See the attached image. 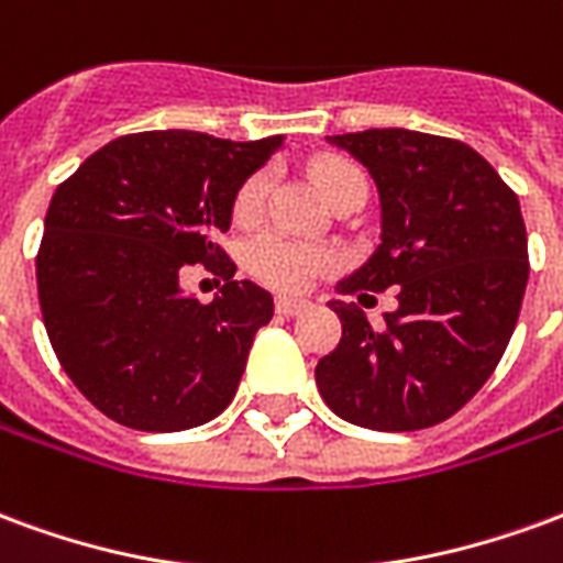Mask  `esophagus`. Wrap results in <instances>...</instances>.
Listing matches in <instances>:
<instances>
[{
	"label": "esophagus",
	"instance_id": "1",
	"mask_svg": "<svg viewBox=\"0 0 563 563\" xmlns=\"http://www.w3.org/2000/svg\"><path fill=\"white\" fill-rule=\"evenodd\" d=\"M274 307H277V313H283V317H298V313H305L307 301L305 298H289V295H280L277 301H274Z\"/></svg>",
	"mask_w": 563,
	"mask_h": 563
}]
</instances>
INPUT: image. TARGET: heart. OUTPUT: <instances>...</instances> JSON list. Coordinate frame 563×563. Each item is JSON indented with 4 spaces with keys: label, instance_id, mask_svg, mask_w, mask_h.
Wrapping results in <instances>:
<instances>
[{
    "label": "heart",
    "instance_id": "1",
    "mask_svg": "<svg viewBox=\"0 0 563 563\" xmlns=\"http://www.w3.org/2000/svg\"><path fill=\"white\" fill-rule=\"evenodd\" d=\"M310 174H313L319 192L325 196L329 205L353 196V192H367V174L355 162L341 159V156H322V159L310 165ZM268 192L271 174H250L244 184L238 186V192H234V222L253 225V222L262 220ZM331 265H334V256H331L329 250L305 244V241H292V238L277 232L262 234V238H256L253 244L246 246V268H250V274L274 286V289H283V292L307 289Z\"/></svg>",
    "mask_w": 563,
    "mask_h": 563
}]
</instances>
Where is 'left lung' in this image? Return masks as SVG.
Returning a JSON list of instances; mask_svg holds the SVG:
<instances>
[{
  "label": "left lung",
  "mask_w": 563,
  "mask_h": 563,
  "mask_svg": "<svg viewBox=\"0 0 563 563\" xmlns=\"http://www.w3.org/2000/svg\"><path fill=\"white\" fill-rule=\"evenodd\" d=\"M325 141L371 172L383 217L374 256L338 292L395 286L398 310L374 329L355 301H331L343 334L319 358V395L362 428H431L483 389L519 322L531 271L519 198L464 141L410 129Z\"/></svg>",
  "instance_id": "8db88e82"
}]
</instances>
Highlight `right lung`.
<instances>
[{
    "mask_svg": "<svg viewBox=\"0 0 563 563\" xmlns=\"http://www.w3.org/2000/svg\"><path fill=\"white\" fill-rule=\"evenodd\" d=\"M280 144L139 132L56 186L35 258L38 305L63 371L108 419L186 431L232 404L274 298L234 280L217 234L232 225L238 186ZM196 261L227 280L210 306L179 289Z\"/></svg>",
    "mask_w": 563,
    "mask_h": 563,
    "instance_id": "add662e5",
    "label": "right lung"
}]
</instances>
